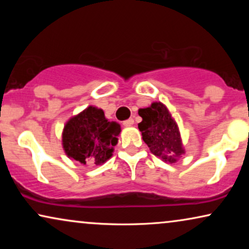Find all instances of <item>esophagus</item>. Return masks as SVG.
I'll use <instances>...</instances> for the list:
<instances>
[{
    "label": "esophagus",
    "mask_w": 249,
    "mask_h": 249,
    "mask_svg": "<svg viewBox=\"0 0 249 249\" xmlns=\"http://www.w3.org/2000/svg\"><path fill=\"white\" fill-rule=\"evenodd\" d=\"M134 119H128V120L124 121V127H131L132 124H134Z\"/></svg>",
    "instance_id": "obj_1"
}]
</instances>
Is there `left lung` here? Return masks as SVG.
<instances>
[{"label": "left lung", "mask_w": 249, "mask_h": 249, "mask_svg": "<svg viewBox=\"0 0 249 249\" xmlns=\"http://www.w3.org/2000/svg\"><path fill=\"white\" fill-rule=\"evenodd\" d=\"M138 114L142 118L138 128L149 151L171 164L178 161L186 151L178 124L166 105L153 102L148 107L139 108Z\"/></svg>", "instance_id": "obj_1"}]
</instances>
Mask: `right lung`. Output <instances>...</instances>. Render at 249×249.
<instances>
[{
  "mask_svg": "<svg viewBox=\"0 0 249 249\" xmlns=\"http://www.w3.org/2000/svg\"><path fill=\"white\" fill-rule=\"evenodd\" d=\"M120 132V124L108 121L102 108L89 105L64 124L62 131L64 153L70 160L81 164L94 163L102 165L113 155L112 153L118 144Z\"/></svg>",
  "mask_w": 249,
  "mask_h": 249,
  "instance_id": "add662e5",
  "label": "right lung"
}]
</instances>
